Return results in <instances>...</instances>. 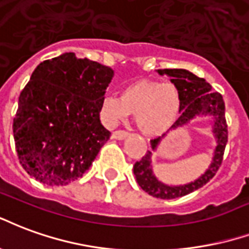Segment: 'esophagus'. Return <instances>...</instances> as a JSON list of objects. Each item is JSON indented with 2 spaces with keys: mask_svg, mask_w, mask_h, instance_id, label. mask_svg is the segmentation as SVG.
I'll use <instances>...</instances> for the list:
<instances>
[{
  "mask_svg": "<svg viewBox=\"0 0 249 249\" xmlns=\"http://www.w3.org/2000/svg\"><path fill=\"white\" fill-rule=\"evenodd\" d=\"M127 135H128V132L124 131V130H117V131L112 132V138H114V139H118V141H122V139H124Z\"/></svg>",
  "mask_w": 249,
  "mask_h": 249,
  "instance_id": "obj_1",
  "label": "esophagus"
}]
</instances>
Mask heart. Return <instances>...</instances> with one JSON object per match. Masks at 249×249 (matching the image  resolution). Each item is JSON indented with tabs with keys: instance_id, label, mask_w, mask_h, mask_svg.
<instances>
[{
	"instance_id": "1",
	"label": "heart",
	"mask_w": 249,
	"mask_h": 249,
	"mask_svg": "<svg viewBox=\"0 0 249 249\" xmlns=\"http://www.w3.org/2000/svg\"><path fill=\"white\" fill-rule=\"evenodd\" d=\"M180 91L175 83L138 79L121 91V98L106 95L101 115L108 126L127 115H135L137 127L146 135H160L177 121L180 111Z\"/></svg>"
}]
</instances>
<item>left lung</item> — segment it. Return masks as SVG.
Instances as JSON below:
<instances>
[{"instance_id":"obj_1","label":"left lung","mask_w":249,"mask_h":249,"mask_svg":"<svg viewBox=\"0 0 249 249\" xmlns=\"http://www.w3.org/2000/svg\"><path fill=\"white\" fill-rule=\"evenodd\" d=\"M159 74L171 78V82L175 83L180 91V117L172 124V128L182 126L190 119L199 114H211L215 117L213 132L217 139V146L215 150V157L212 164L207 170L204 175H201L197 180L184 186L171 187L166 186L154 177L151 170V152H146L141 160L134 164V174L137 178L138 184L143 191L148 195L159 199H175L184 196L187 194L196 191L215 177L224 157L227 141H228V126L226 121V105L220 92L212 91L211 85L204 78L196 77L195 74L183 70V69H164L158 70ZM160 138H155L151 141L152 150H155Z\"/></svg>"}]
</instances>
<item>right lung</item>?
Wrapping results in <instances>:
<instances>
[{"label":"right lung","mask_w":249,"mask_h":249,"mask_svg":"<svg viewBox=\"0 0 249 249\" xmlns=\"http://www.w3.org/2000/svg\"><path fill=\"white\" fill-rule=\"evenodd\" d=\"M112 69L74 53L46 59L18 98L13 121L23 170L48 186H65L90 168L111 132L99 112Z\"/></svg>","instance_id":"add662e5"}]
</instances>
